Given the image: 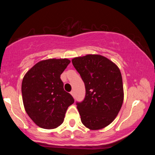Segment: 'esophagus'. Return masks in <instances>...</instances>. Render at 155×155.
Segmentation results:
<instances>
[{"mask_svg":"<svg viewBox=\"0 0 155 155\" xmlns=\"http://www.w3.org/2000/svg\"><path fill=\"white\" fill-rule=\"evenodd\" d=\"M71 95L73 96V97H74V95H74V91H71Z\"/></svg>","mask_w":155,"mask_h":155,"instance_id":"esophagus-1","label":"esophagus"}]
</instances>
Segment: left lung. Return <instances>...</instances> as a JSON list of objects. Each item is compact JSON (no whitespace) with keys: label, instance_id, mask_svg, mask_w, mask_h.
Segmentation results:
<instances>
[{"label":"left lung","instance_id":"8db88e82","mask_svg":"<svg viewBox=\"0 0 155 155\" xmlns=\"http://www.w3.org/2000/svg\"><path fill=\"white\" fill-rule=\"evenodd\" d=\"M85 85L84 101L77 103L81 122L92 130L106 127L114 120L124 100L120 70L100 54H87L72 59Z\"/></svg>","mask_w":155,"mask_h":155}]
</instances>
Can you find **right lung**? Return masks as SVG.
Wrapping results in <instances>:
<instances>
[{"label":"right lung","instance_id":"right-lung-1","mask_svg":"<svg viewBox=\"0 0 155 155\" xmlns=\"http://www.w3.org/2000/svg\"><path fill=\"white\" fill-rule=\"evenodd\" d=\"M71 61L68 59L41 60L26 73L22 82L25 109L38 127L54 129L63 122L65 112L74 103L63 89L60 75Z\"/></svg>","mask_w":155,"mask_h":155}]
</instances>
